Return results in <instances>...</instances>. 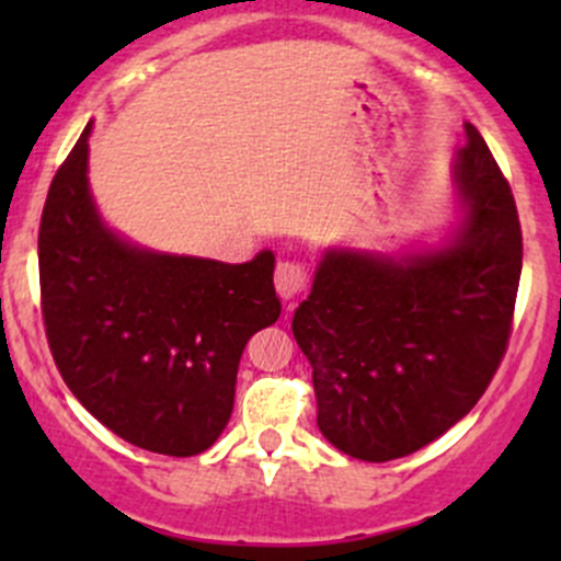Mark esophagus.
<instances>
[{"mask_svg":"<svg viewBox=\"0 0 561 561\" xmlns=\"http://www.w3.org/2000/svg\"><path fill=\"white\" fill-rule=\"evenodd\" d=\"M274 285H276V293H279L285 301H293V298H298L301 293H307L309 287V271L307 265L301 263V260H279L276 263V271H274Z\"/></svg>","mask_w":561,"mask_h":561,"instance_id":"34e87169","label":"esophagus"}]
</instances>
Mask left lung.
<instances>
[{"mask_svg":"<svg viewBox=\"0 0 561 561\" xmlns=\"http://www.w3.org/2000/svg\"><path fill=\"white\" fill-rule=\"evenodd\" d=\"M458 149L463 217L443 252L386 260L325 252L293 336L312 364L317 426L360 461L410 456L461 421L494 380L513 331L522 222L472 124Z\"/></svg>","mask_w":561,"mask_h":561,"instance_id":"1","label":"left lung"}]
</instances>
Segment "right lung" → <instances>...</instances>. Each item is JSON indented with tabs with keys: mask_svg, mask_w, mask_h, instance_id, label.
I'll return each mask as SVG.
<instances>
[{
	"mask_svg": "<svg viewBox=\"0 0 561 561\" xmlns=\"http://www.w3.org/2000/svg\"><path fill=\"white\" fill-rule=\"evenodd\" d=\"M89 133L50 181L39 219V309L61 380L129 445L197 456L233 412L247 342L282 307L274 254L241 265L144 252L100 222Z\"/></svg>",
	"mask_w": 561,
	"mask_h": 561,
	"instance_id": "1",
	"label": "right lung"
}]
</instances>
